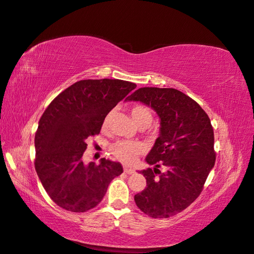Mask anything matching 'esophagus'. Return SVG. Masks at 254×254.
Returning a JSON list of instances; mask_svg holds the SVG:
<instances>
[{"label":"esophagus","mask_w":254,"mask_h":254,"mask_svg":"<svg viewBox=\"0 0 254 254\" xmlns=\"http://www.w3.org/2000/svg\"><path fill=\"white\" fill-rule=\"evenodd\" d=\"M124 172H126V174H127V175H133L134 172H135V170L134 169H132V168H127V167H124Z\"/></svg>","instance_id":"esophagus-1"}]
</instances>
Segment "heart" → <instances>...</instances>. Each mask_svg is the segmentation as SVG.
Masks as SVG:
<instances>
[{"mask_svg":"<svg viewBox=\"0 0 254 254\" xmlns=\"http://www.w3.org/2000/svg\"><path fill=\"white\" fill-rule=\"evenodd\" d=\"M132 119L137 124V127L149 126L153 121V115L148 108L142 105H134L130 108ZM111 119V113H107L102 122V127H107ZM145 152V145L141 142L119 141L111 146V153L117 159L124 164H133L139 155Z\"/></svg>","mask_w":254,"mask_h":254,"instance_id":"heart-1","label":"heart"}]
</instances>
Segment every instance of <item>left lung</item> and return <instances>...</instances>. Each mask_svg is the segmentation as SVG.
<instances>
[{"label":"left lung","mask_w":254,"mask_h":254,"mask_svg":"<svg viewBox=\"0 0 254 254\" xmlns=\"http://www.w3.org/2000/svg\"><path fill=\"white\" fill-rule=\"evenodd\" d=\"M127 99L153 108L160 119L159 136L146 157L155 168L141 171L146 188L134 201L153 218L174 216L197 198L215 165L209 118L196 101L175 88H138Z\"/></svg>","instance_id":"1"}]
</instances>
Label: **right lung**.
Returning a JSON list of instances; mask_svg holds the SVG:
<instances>
[{
  "label": "right lung",
  "mask_w": 254,
  "mask_h": 254,
  "mask_svg": "<svg viewBox=\"0 0 254 254\" xmlns=\"http://www.w3.org/2000/svg\"><path fill=\"white\" fill-rule=\"evenodd\" d=\"M136 85L122 79H84L59 94L41 116L35 135L37 175L59 206L84 213L104 198L120 163L84 164L86 139L99 134L104 118Z\"/></svg>",
  "instance_id": "obj_1"
}]
</instances>
